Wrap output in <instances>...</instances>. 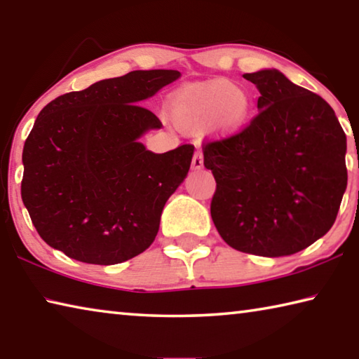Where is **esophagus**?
Returning <instances> with one entry per match:
<instances>
[{
	"instance_id": "obj_1",
	"label": "esophagus",
	"mask_w": 359,
	"mask_h": 359,
	"mask_svg": "<svg viewBox=\"0 0 359 359\" xmlns=\"http://www.w3.org/2000/svg\"><path fill=\"white\" fill-rule=\"evenodd\" d=\"M204 166V156L201 151H196L193 156V161H191V168L194 169V171H199V169H203Z\"/></svg>"
}]
</instances>
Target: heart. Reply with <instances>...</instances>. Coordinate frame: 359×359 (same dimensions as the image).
Wrapping results in <instances>:
<instances>
[{
	"label": "heart",
	"mask_w": 359,
	"mask_h": 359,
	"mask_svg": "<svg viewBox=\"0 0 359 359\" xmlns=\"http://www.w3.org/2000/svg\"><path fill=\"white\" fill-rule=\"evenodd\" d=\"M253 98L228 79L188 83L168 96V120L180 131L209 128L218 137L238 135L252 117Z\"/></svg>",
	"instance_id": "heart-1"
}]
</instances>
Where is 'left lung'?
<instances>
[{
  "mask_svg": "<svg viewBox=\"0 0 359 359\" xmlns=\"http://www.w3.org/2000/svg\"><path fill=\"white\" fill-rule=\"evenodd\" d=\"M244 79L259 90L258 115L239 135L203 147L217 182L210 215L236 250L293 255L336 222L347 188V137L321 96L278 69Z\"/></svg>",
  "mask_w": 359,
  "mask_h": 359,
  "instance_id": "obj_1",
  "label": "left lung"
}]
</instances>
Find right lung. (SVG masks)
I'll use <instances>...</instances> for the list:
<instances>
[{"mask_svg":"<svg viewBox=\"0 0 359 359\" xmlns=\"http://www.w3.org/2000/svg\"><path fill=\"white\" fill-rule=\"evenodd\" d=\"M180 77L131 71L58 96L23 145L22 201L42 241L88 264H118L149 248L193 145L154 154L139 141L161 121L141 104Z\"/></svg>","mask_w":359,"mask_h":359,"instance_id":"right-lung-1","label":"right lung"}]
</instances>
